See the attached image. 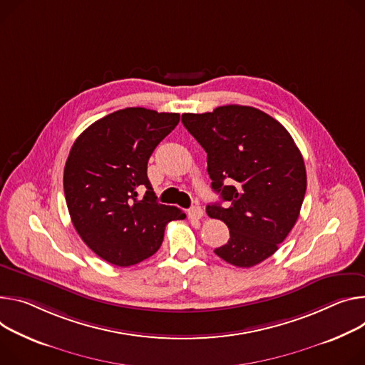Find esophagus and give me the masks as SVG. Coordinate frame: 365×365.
Listing matches in <instances>:
<instances>
[{
	"mask_svg": "<svg viewBox=\"0 0 365 365\" xmlns=\"http://www.w3.org/2000/svg\"><path fill=\"white\" fill-rule=\"evenodd\" d=\"M187 217L190 220H201L204 217V211L202 208L200 207H192L189 211H187Z\"/></svg>",
	"mask_w": 365,
	"mask_h": 365,
	"instance_id": "obj_1",
	"label": "esophagus"
}]
</instances>
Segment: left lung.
Returning a JSON list of instances; mask_svg holds the SVG:
<instances>
[{
  "label": "left lung",
  "mask_w": 365,
  "mask_h": 365,
  "mask_svg": "<svg viewBox=\"0 0 365 365\" xmlns=\"http://www.w3.org/2000/svg\"><path fill=\"white\" fill-rule=\"evenodd\" d=\"M182 122L207 153L212 190L230 204L207 207L230 230L228 242L214 252L252 268L278 250L300 215L307 187L303 155L277 119L250 106L183 113Z\"/></svg>",
  "instance_id": "1"
}]
</instances>
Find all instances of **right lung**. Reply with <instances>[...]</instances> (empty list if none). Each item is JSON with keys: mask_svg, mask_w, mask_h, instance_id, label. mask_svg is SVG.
I'll use <instances>...</instances> for the list:
<instances>
[{"mask_svg": "<svg viewBox=\"0 0 365 365\" xmlns=\"http://www.w3.org/2000/svg\"><path fill=\"white\" fill-rule=\"evenodd\" d=\"M179 119L145 108L116 110L83 132L65 163L63 192L77 233L116 267L153 256L168 222L186 218L157 202L147 176L148 158Z\"/></svg>", "mask_w": 365, "mask_h": 365, "instance_id": "1", "label": "right lung"}]
</instances>
